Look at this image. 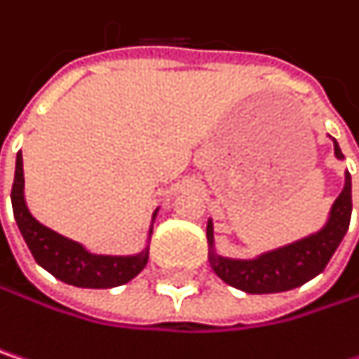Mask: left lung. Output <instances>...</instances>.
<instances>
[{"label": "left lung", "mask_w": 359, "mask_h": 359, "mask_svg": "<svg viewBox=\"0 0 359 359\" xmlns=\"http://www.w3.org/2000/svg\"><path fill=\"white\" fill-rule=\"evenodd\" d=\"M330 137V135H328ZM334 145V158L343 160L339 143L330 137ZM351 220V175L345 170V184L334 203L330 205V212L326 216L323 226L302 237L293 243H287L276 250L264 251L250 259L239 257H226L216 251L214 241V222L208 220V259L216 276H220L226 285L245 291L251 295L262 293H280L291 291L295 287L306 285L314 276H318L326 268L328 259L341 245Z\"/></svg>", "instance_id": "obj_1"}]
</instances>
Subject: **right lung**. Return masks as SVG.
Returning <instances> with one entry per match:
<instances>
[{
    "label": "right lung",
    "mask_w": 359,
    "mask_h": 359,
    "mask_svg": "<svg viewBox=\"0 0 359 359\" xmlns=\"http://www.w3.org/2000/svg\"><path fill=\"white\" fill-rule=\"evenodd\" d=\"M12 210L22 239L27 241L35 262L53 274L57 280L83 287V289H111L133 280L149 259V239L154 233V222L158 210L151 216V226L147 233V245L133 255H104L91 253L83 243L72 241L49 226L41 224L31 214L25 199V170L22 154H16V172L12 184Z\"/></svg>",
    "instance_id": "1"
}]
</instances>
